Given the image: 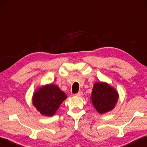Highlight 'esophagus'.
I'll return each mask as SVG.
<instances>
[{"mask_svg":"<svg viewBox=\"0 0 147 147\" xmlns=\"http://www.w3.org/2000/svg\"><path fill=\"white\" fill-rule=\"evenodd\" d=\"M83 95V92L82 91H79L78 93L76 94V96H81Z\"/></svg>","mask_w":147,"mask_h":147,"instance_id":"34e87169","label":"esophagus"}]
</instances>
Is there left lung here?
I'll return each instance as SVG.
<instances>
[{"label":"left lung","mask_w":147,"mask_h":147,"mask_svg":"<svg viewBox=\"0 0 147 147\" xmlns=\"http://www.w3.org/2000/svg\"><path fill=\"white\" fill-rule=\"evenodd\" d=\"M119 94L115 88L106 82H96L91 92V100L94 108L99 113L103 114L115 108Z\"/></svg>","instance_id":"obj_1"}]
</instances>
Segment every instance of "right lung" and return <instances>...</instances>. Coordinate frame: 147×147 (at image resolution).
Segmentation results:
<instances>
[{"label":"right lung","instance_id":"1","mask_svg":"<svg viewBox=\"0 0 147 147\" xmlns=\"http://www.w3.org/2000/svg\"><path fill=\"white\" fill-rule=\"evenodd\" d=\"M67 98L66 94L55 84H47L37 89L32 96V104L41 115L51 117Z\"/></svg>","mask_w":147,"mask_h":147}]
</instances>
